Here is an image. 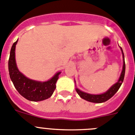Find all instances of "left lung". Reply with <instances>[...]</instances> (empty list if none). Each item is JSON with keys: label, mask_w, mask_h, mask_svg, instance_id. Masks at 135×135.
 <instances>
[{"label": "left lung", "mask_w": 135, "mask_h": 135, "mask_svg": "<svg viewBox=\"0 0 135 135\" xmlns=\"http://www.w3.org/2000/svg\"><path fill=\"white\" fill-rule=\"evenodd\" d=\"M121 50L122 51L123 58H124V64H123V69L122 71L121 75L119 77V80H118V81L117 82L116 84H114V85H113L107 92H106L104 94H98V95L89 94L85 93V92H81V91L79 90V89L76 88V91H77V92L78 93V94L80 96L81 98H82L83 99H84V100H87V101L92 102V103H100L108 100L109 98H111V97L114 95L115 94L118 92V90H119V88H120V86H121L122 84L123 81H124V75H125V69H126L125 61H124V53H123V50L122 49V47Z\"/></svg>", "instance_id": "1"}]
</instances>
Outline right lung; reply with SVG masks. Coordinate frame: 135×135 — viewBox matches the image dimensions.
<instances>
[{"label": "right lung", "instance_id": "right-lung-1", "mask_svg": "<svg viewBox=\"0 0 135 135\" xmlns=\"http://www.w3.org/2000/svg\"><path fill=\"white\" fill-rule=\"evenodd\" d=\"M17 43L13 44L9 59V76L17 92L27 100L31 101H41L50 98L56 89V83L60 73H57L47 81L40 82L28 79L21 73L16 66L15 59V50Z\"/></svg>", "mask_w": 135, "mask_h": 135}]
</instances>
